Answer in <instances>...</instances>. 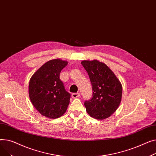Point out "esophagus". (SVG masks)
<instances>
[{
	"instance_id": "34e87169",
	"label": "esophagus",
	"mask_w": 156,
	"mask_h": 156,
	"mask_svg": "<svg viewBox=\"0 0 156 156\" xmlns=\"http://www.w3.org/2000/svg\"><path fill=\"white\" fill-rule=\"evenodd\" d=\"M80 96V94L79 93H73L72 94V97L74 98V99H75V98H78V97H79Z\"/></svg>"
}]
</instances>
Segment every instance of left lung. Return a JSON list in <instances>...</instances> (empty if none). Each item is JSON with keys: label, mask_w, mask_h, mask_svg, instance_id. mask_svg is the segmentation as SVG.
Instances as JSON below:
<instances>
[{"label": "left lung", "mask_w": 156, "mask_h": 156, "mask_svg": "<svg viewBox=\"0 0 156 156\" xmlns=\"http://www.w3.org/2000/svg\"><path fill=\"white\" fill-rule=\"evenodd\" d=\"M82 66L89 75L93 87V98L84 103L87 113L97 120H104L120 106L122 86L113 72L97 60H83Z\"/></svg>", "instance_id": "left-lung-1"}]
</instances>
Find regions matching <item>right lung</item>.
I'll return each instance as SVG.
<instances>
[{
	"instance_id": "add662e5",
	"label": "right lung",
	"mask_w": 156,
	"mask_h": 156,
	"mask_svg": "<svg viewBox=\"0 0 156 156\" xmlns=\"http://www.w3.org/2000/svg\"><path fill=\"white\" fill-rule=\"evenodd\" d=\"M68 62L60 58L48 61L36 70L29 83L31 101L41 115L50 119L62 116L67 111L70 94L60 79L61 70Z\"/></svg>"
}]
</instances>
